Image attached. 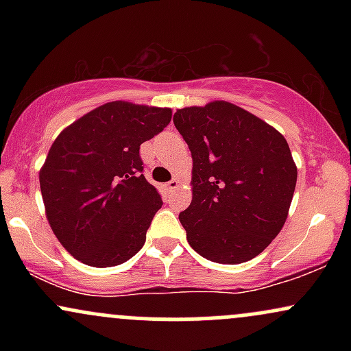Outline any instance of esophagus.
<instances>
[{
	"mask_svg": "<svg viewBox=\"0 0 351 351\" xmlns=\"http://www.w3.org/2000/svg\"><path fill=\"white\" fill-rule=\"evenodd\" d=\"M165 186H167V191L168 193H173V191H176V189H178L180 184H178V181H176V180H171V181H168V183L165 184Z\"/></svg>",
	"mask_w": 351,
	"mask_h": 351,
	"instance_id": "obj_1",
	"label": "esophagus"
}]
</instances>
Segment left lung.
I'll list each match as a JSON object with an SVG mask.
<instances>
[{
	"mask_svg": "<svg viewBox=\"0 0 351 351\" xmlns=\"http://www.w3.org/2000/svg\"><path fill=\"white\" fill-rule=\"evenodd\" d=\"M173 123L193 156V199L178 216L189 245L217 264L251 261L287 219L297 183L287 142L223 100L176 110Z\"/></svg>",
	"mask_w": 351,
	"mask_h": 351,
	"instance_id": "1",
	"label": "left lung"
}]
</instances>
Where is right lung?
I'll return each instance as SVG.
<instances>
[{
	"label": "right lung",
	"mask_w": 351,
	"mask_h": 351,
	"mask_svg": "<svg viewBox=\"0 0 351 351\" xmlns=\"http://www.w3.org/2000/svg\"><path fill=\"white\" fill-rule=\"evenodd\" d=\"M170 108L108 102L54 140L39 183L59 243L92 267L123 264L143 247L158 189L143 176L140 145L170 123Z\"/></svg>",
	"instance_id": "1"
}]
</instances>
